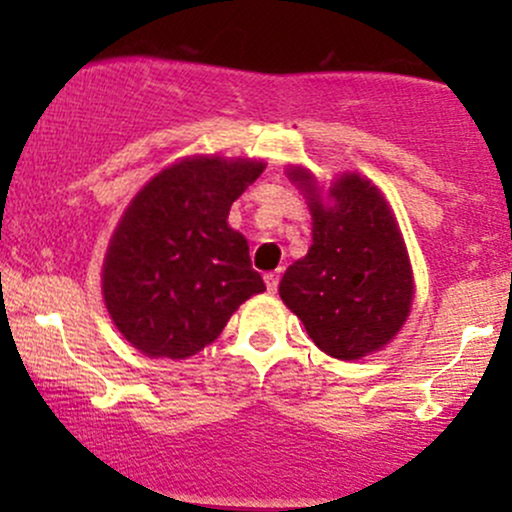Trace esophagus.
<instances>
[{
    "mask_svg": "<svg viewBox=\"0 0 512 512\" xmlns=\"http://www.w3.org/2000/svg\"><path fill=\"white\" fill-rule=\"evenodd\" d=\"M264 284H267L269 293H276V286H279V272L264 274Z\"/></svg>",
    "mask_w": 512,
    "mask_h": 512,
    "instance_id": "1",
    "label": "esophagus"
}]
</instances>
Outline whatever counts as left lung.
Returning a JSON list of instances; mask_svg holds the SVG:
<instances>
[{"label": "left lung", "mask_w": 512, "mask_h": 512, "mask_svg": "<svg viewBox=\"0 0 512 512\" xmlns=\"http://www.w3.org/2000/svg\"><path fill=\"white\" fill-rule=\"evenodd\" d=\"M286 175L308 204L313 243L281 276V301L332 358L383 351L409 320L416 293L395 211L356 170L327 187L301 163L286 166Z\"/></svg>", "instance_id": "8db88e82"}]
</instances>
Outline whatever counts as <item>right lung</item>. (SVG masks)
<instances>
[{
    "instance_id": "1",
    "label": "right lung",
    "mask_w": 512,
    "mask_h": 512,
    "mask_svg": "<svg viewBox=\"0 0 512 512\" xmlns=\"http://www.w3.org/2000/svg\"><path fill=\"white\" fill-rule=\"evenodd\" d=\"M267 163L195 154L161 168L122 211L101 289L117 332L149 358L195 356L248 298L264 291L231 204Z\"/></svg>"
}]
</instances>
